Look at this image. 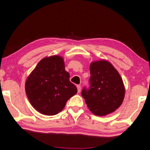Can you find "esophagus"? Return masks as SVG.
<instances>
[{"instance_id":"esophagus-1","label":"esophagus","mask_w":150,"mask_h":150,"mask_svg":"<svg viewBox=\"0 0 150 150\" xmlns=\"http://www.w3.org/2000/svg\"><path fill=\"white\" fill-rule=\"evenodd\" d=\"M76 88H77V91L78 93H79L80 92H81V86L80 85H77L76 86Z\"/></svg>"}]
</instances>
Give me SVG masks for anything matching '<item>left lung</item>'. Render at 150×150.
<instances>
[{
    "mask_svg": "<svg viewBox=\"0 0 150 150\" xmlns=\"http://www.w3.org/2000/svg\"><path fill=\"white\" fill-rule=\"evenodd\" d=\"M89 87H84L82 96L89 109L96 116H105L122 103L125 87L119 73L109 62H93L90 65Z\"/></svg>",
    "mask_w": 150,
    "mask_h": 150,
    "instance_id": "left-lung-1",
    "label": "left lung"
}]
</instances>
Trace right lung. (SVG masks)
Instances as JSON below:
<instances>
[{
  "label": "right lung",
  "instance_id": "obj_1",
  "mask_svg": "<svg viewBox=\"0 0 150 150\" xmlns=\"http://www.w3.org/2000/svg\"><path fill=\"white\" fill-rule=\"evenodd\" d=\"M25 92L31 105L38 112L52 116L64 109L77 89L69 81L63 59L53 55L38 62L27 79Z\"/></svg>",
  "mask_w": 150,
  "mask_h": 150
}]
</instances>
